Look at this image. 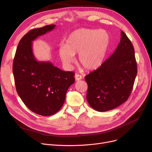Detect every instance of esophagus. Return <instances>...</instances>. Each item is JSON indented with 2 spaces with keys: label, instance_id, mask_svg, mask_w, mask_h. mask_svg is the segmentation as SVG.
<instances>
[{
  "label": "esophagus",
  "instance_id": "obj_1",
  "mask_svg": "<svg viewBox=\"0 0 152 152\" xmlns=\"http://www.w3.org/2000/svg\"><path fill=\"white\" fill-rule=\"evenodd\" d=\"M83 78L81 75H79V74H76L75 75V79L76 81H79L81 80V79Z\"/></svg>",
  "mask_w": 152,
  "mask_h": 152
}]
</instances>
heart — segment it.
<instances>
[{"mask_svg":"<svg viewBox=\"0 0 152 152\" xmlns=\"http://www.w3.org/2000/svg\"><path fill=\"white\" fill-rule=\"evenodd\" d=\"M110 43L107 31L94 29H79L68 36L66 44H62L59 55L62 62L70 67L75 60V54L79 53V61L88 69L99 67L106 55Z\"/></svg>","mask_w":152,"mask_h":152,"instance_id":"obj_1","label":"heart"}]
</instances>
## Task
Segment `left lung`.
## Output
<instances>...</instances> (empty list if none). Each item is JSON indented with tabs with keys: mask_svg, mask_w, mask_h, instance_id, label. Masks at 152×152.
Returning a JSON list of instances; mask_svg holds the SVG:
<instances>
[{
	"mask_svg": "<svg viewBox=\"0 0 152 152\" xmlns=\"http://www.w3.org/2000/svg\"><path fill=\"white\" fill-rule=\"evenodd\" d=\"M137 73L134 49L123 31L114 53L101 66L85 76L87 100L98 111H107L128 99Z\"/></svg>",
	"mask_w": 152,
	"mask_h": 152,
	"instance_id": "obj_1",
	"label": "left lung"
}]
</instances>
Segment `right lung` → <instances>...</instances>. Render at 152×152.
Instances as JSON below:
<instances>
[{
  "label": "right lung",
  "instance_id": "obj_1",
  "mask_svg": "<svg viewBox=\"0 0 152 152\" xmlns=\"http://www.w3.org/2000/svg\"><path fill=\"white\" fill-rule=\"evenodd\" d=\"M55 27L50 25L29 31L19 42L13 63L18 95L30 110L42 116L52 115L60 110L69 87L75 81L74 72L62 71L34 57L32 42Z\"/></svg>",
  "mask_w": 152,
  "mask_h": 152
}]
</instances>
